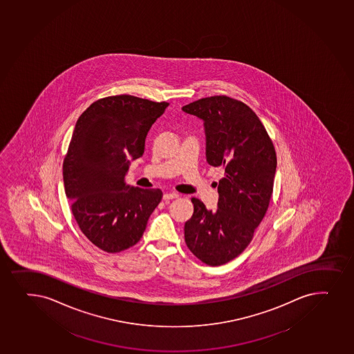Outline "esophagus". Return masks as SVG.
<instances>
[{"label":"esophagus","mask_w":354,"mask_h":354,"mask_svg":"<svg viewBox=\"0 0 354 354\" xmlns=\"http://www.w3.org/2000/svg\"><path fill=\"white\" fill-rule=\"evenodd\" d=\"M179 198V194L175 193V192H171V193H166L164 194V200H173V198Z\"/></svg>","instance_id":"1"}]
</instances>
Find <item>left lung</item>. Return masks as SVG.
<instances>
[{
	"mask_svg": "<svg viewBox=\"0 0 354 354\" xmlns=\"http://www.w3.org/2000/svg\"><path fill=\"white\" fill-rule=\"evenodd\" d=\"M183 111L203 120L207 162L223 168L217 209L192 198L185 241L207 266H222L249 245L268 210L277 166L274 144L255 112L227 95L198 99Z\"/></svg>",
	"mask_w": 354,
	"mask_h": 354,
	"instance_id": "obj_1",
	"label": "left lung"
}]
</instances>
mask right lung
Here are the masks:
<instances>
[{
	"label": "right lung",
	"mask_w": 354,
	"mask_h": 354,
	"mask_svg": "<svg viewBox=\"0 0 354 354\" xmlns=\"http://www.w3.org/2000/svg\"><path fill=\"white\" fill-rule=\"evenodd\" d=\"M168 105L112 95L92 103L77 120L63 162L65 194L80 230L102 250L114 254L138 243L162 198L160 189L126 185L125 175Z\"/></svg>",
	"instance_id": "obj_1"
}]
</instances>
